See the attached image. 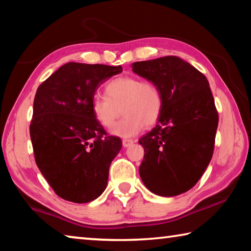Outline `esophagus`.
<instances>
[{"label": "esophagus", "instance_id": "1", "mask_svg": "<svg viewBox=\"0 0 251 251\" xmlns=\"http://www.w3.org/2000/svg\"><path fill=\"white\" fill-rule=\"evenodd\" d=\"M123 147H129L130 145H131V144H133L134 143V141H133V139H127V138H124V139H123Z\"/></svg>", "mask_w": 251, "mask_h": 251}]
</instances>
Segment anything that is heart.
Instances as JSON below:
<instances>
[{
  "mask_svg": "<svg viewBox=\"0 0 251 251\" xmlns=\"http://www.w3.org/2000/svg\"><path fill=\"white\" fill-rule=\"evenodd\" d=\"M105 93L106 96L96 95L93 99L92 110L95 120L105 128H110L121 113L124 114L112 129L114 135L130 137L145 125L151 126L158 121L163 97L152 80L120 76L106 84Z\"/></svg>",
  "mask_w": 251,
  "mask_h": 251,
  "instance_id": "1",
  "label": "heart"
}]
</instances>
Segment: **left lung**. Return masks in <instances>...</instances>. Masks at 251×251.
Returning <instances> with one entry per match:
<instances>
[{"label": "left lung", "mask_w": 251, "mask_h": 251, "mask_svg": "<svg viewBox=\"0 0 251 251\" xmlns=\"http://www.w3.org/2000/svg\"><path fill=\"white\" fill-rule=\"evenodd\" d=\"M161 93L158 124L139 139L144 159L139 175L151 193L164 197L189 190L209 165L218 112L206 76L177 56L131 64Z\"/></svg>", "instance_id": "8db88e82"}]
</instances>
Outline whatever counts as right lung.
Instances as JSON below:
<instances>
[{"label":"right lung","mask_w":251,"mask_h":251,"mask_svg":"<svg viewBox=\"0 0 251 251\" xmlns=\"http://www.w3.org/2000/svg\"><path fill=\"white\" fill-rule=\"evenodd\" d=\"M122 66L70 62L37 88L29 135L42 175L55 194L84 203L104 192L122 141L95 120L94 95Z\"/></svg>","instance_id":"right-lung-1"}]
</instances>
